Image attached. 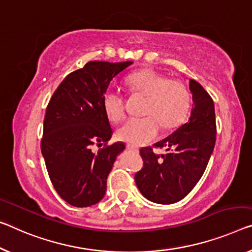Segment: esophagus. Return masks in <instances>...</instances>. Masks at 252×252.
Returning <instances> with one entry per match:
<instances>
[{"instance_id":"1","label":"esophagus","mask_w":252,"mask_h":252,"mask_svg":"<svg viewBox=\"0 0 252 252\" xmlns=\"http://www.w3.org/2000/svg\"><path fill=\"white\" fill-rule=\"evenodd\" d=\"M127 148V150H129V151H134V152H138V149L136 148V146H133V145H127L126 146Z\"/></svg>"}]
</instances>
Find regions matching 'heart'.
Wrapping results in <instances>:
<instances>
[{
	"label": "heart",
	"mask_w": 252,
	"mask_h": 252,
	"mask_svg": "<svg viewBox=\"0 0 252 252\" xmlns=\"http://www.w3.org/2000/svg\"><path fill=\"white\" fill-rule=\"evenodd\" d=\"M135 94L146 96L143 118H129L117 129V137L130 145H143L158 136L161 126L171 129L185 121L190 107V92L180 80L168 79L152 69H142L126 79ZM108 118L118 122L125 115L124 98L118 91L108 89L102 96Z\"/></svg>",
	"instance_id": "b5f03b06"
}]
</instances>
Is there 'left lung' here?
<instances>
[{
    "label": "left lung",
    "mask_w": 252,
    "mask_h": 252,
    "mask_svg": "<svg viewBox=\"0 0 252 252\" xmlns=\"http://www.w3.org/2000/svg\"><path fill=\"white\" fill-rule=\"evenodd\" d=\"M189 90L192 108L188 121L154 144L166 153L158 156L152 148L139 151L144 165L135 173V183L142 195L153 203L173 204L187 196L202 178L214 150V102L195 80H189Z\"/></svg>",
    "instance_id": "left-lung-1"
}]
</instances>
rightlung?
I'll return each mask as SVG.
<instances>
[{
  "label": "right lung",
  "instance_id": "1",
  "mask_svg": "<svg viewBox=\"0 0 252 252\" xmlns=\"http://www.w3.org/2000/svg\"><path fill=\"white\" fill-rule=\"evenodd\" d=\"M131 64L89 62L62 81L48 103L41 153L54 188L72 206L88 207L103 198L108 175L125 149L123 142L107 145L113 129L102 96ZM102 144L95 153L93 146Z\"/></svg>",
  "mask_w": 252,
  "mask_h": 252
}]
</instances>
